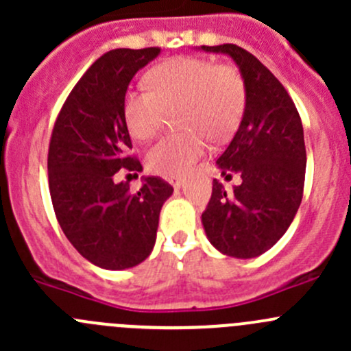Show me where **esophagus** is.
Listing matches in <instances>:
<instances>
[{
  "label": "esophagus",
  "mask_w": 351,
  "mask_h": 351,
  "mask_svg": "<svg viewBox=\"0 0 351 351\" xmlns=\"http://www.w3.org/2000/svg\"><path fill=\"white\" fill-rule=\"evenodd\" d=\"M168 182L171 183V185L175 186L176 190H178L180 186L183 185V178H182V176H169V178H168Z\"/></svg>",
  "instance_id": "1"
}]
</instances>
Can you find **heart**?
Masks as SVG:
<instances>
[{
    "mask_svg": "<svg viewBox=\"0 0 351 351\" xmlns=\"http://www.w3.org/2000/svg\"><path fill=\"white\" fill-rule=\"evenodd\" d=\"M149 87L129 88L122 113L130 136L137 141L154 137L175 113L176 132L154 144L146 156L156 175H185L207 149V137L222 139L243 115L246 88L238 67L193 56H178L159 62L147 76Z\"/></svg>",
    "mask_w": 351,
    "mask_h": 351,
    "instance_id": "b5f03b06",
    "label": "heart"
}]
</instances>
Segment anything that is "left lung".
<instances>
[{
  "label": "left lung",
  "instance_id": "1",
  "mask_svg": "<svg viewBox=\"0 0 351 351\" xmlns=\"http://www.w3.org/2000/svg\"><path fill=\"white\" fill-rule=\"evenodd\" d=\"M202 49L231 56L246 88L241 123L217 159L226 178L238 171L243 182L226 192L222 183L214 180L202 222L208 241L221 253L254 258L285 234L302 202V122L284 84L251 52L236 44Z\"/></svg>",
  "mask_w": 351,
  "mask_h": 351
}]
</instances>
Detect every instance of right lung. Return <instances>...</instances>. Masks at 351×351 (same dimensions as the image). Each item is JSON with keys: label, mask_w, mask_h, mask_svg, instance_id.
I'll use <instances>...</instances> for the list:
<instances>
[{"label": "right lung", "mask_w": 351, "mask_h": 351, "mask_svg": "<svg viewBox=\"0 0 351 351\" xmlns=\"http://www.w3.org/2000/svg\"><path fill=\"white\" fill-rule=\"evenodd\" d=\"M161 52L159 47L113 49L98 58L67 95L49 143L52 207L77 253L107 270L139 265L153 251L159 212L173 186L159 176L139 192L113 175H137L139 158L122 113L130 80Z\"/></svg>", "instance_id": "add662e5"}]
</instances>
